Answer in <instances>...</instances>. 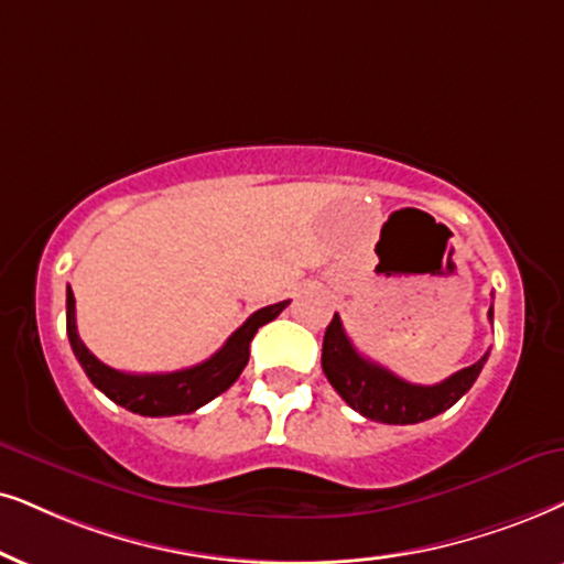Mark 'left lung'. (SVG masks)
<instances>
[{"mask_svg":"<svg viewBox=\"0 0 564 564\" xmlns=\"http://www.w3.org/2000/svg\"><path fill=\"white\" fill-rule=\"evenodd\" d=\"M487 356L489 351L476 365L437 384H413L356 351L338 315H333L323 338V372L327 382L354 411L382 424H419L447 411L471 390Z\"/></svg>","mask_w":564,"mask_h":564,"instance_id":"8db88e82","label":"left lung"}]
</instances>
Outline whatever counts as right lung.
Listing matches in <instances>:
<instances>
[{
    "label": "right lung",
    "mask_w": 564,
    "mask_h": 564,
    "mask_svg": "<svg viewBox=\"0 0 564 564\" xmlns=\"http://www.w3.org/2000/svg\"><path fill=\"white\" fill-rule=\"evenodd\" d=\"M289 302H278L254 312L247 317V323L237 327L229 335L224 346L218 348L210 359L203 365L176 369V372L166 375H130L119 372V369L106 367L98 361L77 335L75 325V296L73 289L67 286V335L69 346L80 361V367L88 375V380L96 384L106 398L113 403L124 405L127 411L140 413V416H180V413H192L199 405L210 403L213 398L229 390L234 382L239 380L241 369L249 361V344H252L258 327H262L270 319H275L286 310Z\"/></svg>",
    "instance_id": "right-lung-1"
}]
</instances>
